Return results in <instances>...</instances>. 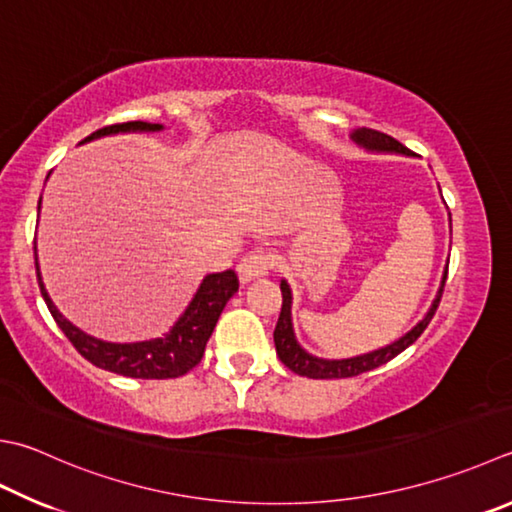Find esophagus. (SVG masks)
<instances>
[{
    "label": "esophagus",
    "mask_w": 512,
    "mask_h": 512,
    "mask_svg": "<svg viewBox=\"0 0 512 512\" xmlns=\"http://www.w3.org/2000/svg\"><path fill=\"white\" fill-rule=\"evenodd\" d=\"M269 267H272V256H269L265 247H256L240 258L236 272H238L240 283H249L254 281V278L265 276L269 272Z\"/></svg>",
    "instance_id": "obj_1"
}]
</instances>
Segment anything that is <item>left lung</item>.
Instances as JSON below:
<instances>
[{
	"instance_id": "1",
	"label": "left lung",
	"mask_w": 512,
	"mask_h": 512,
	"mask_svg": "<svg viewBox=\"0 0 512 512\" xmlns=\"http://www.w3.org/2000/svg\"><path fill=\"white\" fill-rule=\"evenodd\" d=\"M352 138L365 149L394 151V153H406V156H410V149H406L401 142H397L394 138L385 136V133H379V131L361 129V131H354ZM446 278H448V267H446V276H443L441 289L435 298V303H432V307H430V312L426 314V318H423L421 323L414 325L406 336H401V339L394 341L392 345L381 347V350H374V352L363 354V356H354V359H341V361L316 359V356L307 354L303 347L296 343L294 330H292V312H289L292 310V292H289V285L285 281H281L283 307H281V316H278V323L274 330V343H276L278 359H281L292 372L301 374V376H310V379H350V376H359L363 372L379 368V365L392 361L394 356L401 354L406 347H410L423 334V330L430 325L432 316H435L437 307H439Z\"/></svg>"
}]
</instances>
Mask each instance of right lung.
<instances>
[{
  "label": "right lung",
  "mask_w": 512,
  "mask_h": 512,
  "mask_svg": "<svg viewBox=\"0 0 512 512\" xmlns=\"http://www.w3.org/2000/svg\"><path fill=\"white\" fill-rule=\"evenodd\" d=\"M160 124L149 122H122V124H109V127L98 129L91 133L86 140L109 136V133L120 131H160ZM42 202V198H40ZM35 269H37V283H40L42 296L48 305V312L53 314L55 323L60 325V330L66 334V339L73 343V347L80 352L86 361L98 365L102 370H109L122 376H131V379H178V376L194 370L200 363L202 354L211 332L218 323L220 312L225 310V305L231 296L238 292V276L234 269L227 272L209 274L205 281L200 283L194 301L189 303L185 314L180 316V321L173 325V330L156 341H142V343H106L93 336L84 334L71 325L66 318L57 312L51 298H48L40 267H37L35 256Z\"/></svg>",
  "instance_id": "obj_1"
}]
</instances>
